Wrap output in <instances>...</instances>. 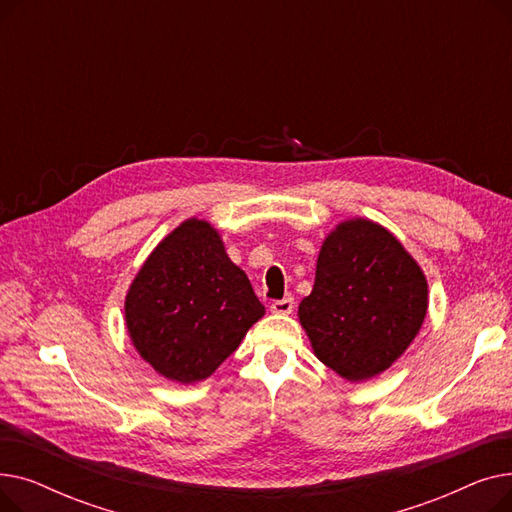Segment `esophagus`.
Masks as SVG:
<instances>
[{
    "mask_svg": "<svg viewBox=\"0 0 512 512\" xmlns=\"http://www.w3.org/2000/svg\"><path fill=\"white\" fill-rule=\"evenodd\" d=\"M292 309H294V299H290V297L272 303V313H278V315H288V313H292Z\"/></svg>",
    "mask_w": 512,
    "mask_h": 512,
    "instance_id": "esophagus-1",
    "label": "esophagus"
}]
</instances>
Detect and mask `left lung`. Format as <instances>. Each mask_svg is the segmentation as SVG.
<instances>
[{
  "mask_svg": "<svg viewBox=\"0 0 512 512\" xmlns=\"http://www.w3.org/2000/svg\"><path fill=\"white\" fill-rule=\"evenodd\" d=\"M427 280L394 234L371 220L336 226L317 257L299 319L317 359L348 382L386 371L421 330Z\"/></svg>",
  "mask_w": 512,
  "mask_h": 512,
  "instance_id": "1",
  "label": "left lung"
}]
</instances>
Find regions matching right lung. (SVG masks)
I'll return each instance as SVG.
<instances>
[{"label":"right lung","instance_id":"add662e5","mask_svg":"<svg viewBox=\"0 0 512 512\" xmlns=\"http://www.w3.org/2000/svg\"><path fill=\"white\" fill-rule=\"evenodd\" d=\"M124 311L139 355L164 378L193 384L236 351L265 307L226 255L218 230L193 218L149 255Z\"/></svg>","mask_w":512,"mask_h":512}]
</instances>
